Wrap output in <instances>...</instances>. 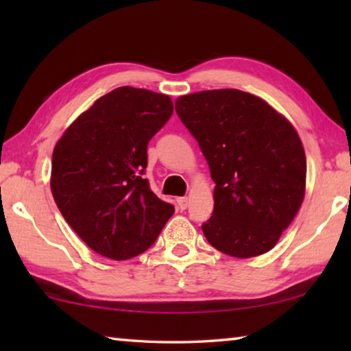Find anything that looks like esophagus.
I'll return each instance as SVG.
<instances>
[{"label": "esophagus", "mask_w": 351, "mask_h": 351, "mask_svg": "<svg viewBox=\"0 0 351 351\" xmlns=\"http://www.w3.org/2000/svg\"><path fill=\"white\" fill-rule=\"evenodd\" d=\"M176 203H178V207H180L181 210H186L187 206H189V198L187 197H181V198L176 199Z\"/></svg>", "instance_id": "esophagus-1"}]
</instances>
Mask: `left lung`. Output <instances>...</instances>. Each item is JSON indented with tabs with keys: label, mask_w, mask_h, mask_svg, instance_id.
<instances>
[{
	"label": "left lung",
	"mask_w": 351,
	"mask_h": 351,
	"mask_svg": "<svg viewBox=\"0 0 351 351\" xmlns=\"http://www.w3.org/2000/svg\"><path fill=\"white\" fill-rule=\"evenodd\" d=\"M175 110L215 182L212 217L201 226L207 241L239 258L271 251L305 197L306 158L294 127L240 90L187 94Z\"/></svg>",
	"instance_id": "8db88e82"
}]
</instances>
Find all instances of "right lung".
I'll return each mask as SVG.
<instances>
[{
  "label": "right lung",
  "instance_id": "right-lung-1",
  "mask_svg": "<svg viewBox=\"0 0 351 351\" xmlns=\"http://www.w3.org/2000/svg\"><path fill=\"white\" fill-rule=\"evenodd\" d=\"M173 112L165 94L121 86L75 119L52 153L58 210L94 252L128 260L147 251L175 207L152 192L147 145Z\"/></svg>",
  "mask_w": 351,
  "mask_h": 351
}]
</instances>
